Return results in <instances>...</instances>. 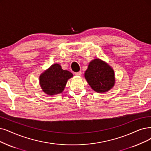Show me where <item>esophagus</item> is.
<instances>
[{"label": "esophagus", "instance_id": "esophagus-1", "mask_svg": "<svg viewBox=\"0 0 151 151\" xmlns=\"http://www.w3.org/2000/svg\"><path fill=\"white\" fill-rule=\"evenodd\" d=\"M75 75L77 76H81L82 75V72L81 71L79 72H76L75 73Z\"/></svg>", "mask_w": 151, "mask_h": 151}]
</instances>
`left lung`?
Masks as SVG:
<instances>
[{
	"label": "left lung",
	"instance_id": "1",
	"mask_svg": "<svg viewBox=\"0 0 151 151\" xmlns=\"http://www.w3.org/2000/svg\"><path fill=\"white\" fill-rule=\"evenodd\" d=\"M84 77L89 86L98 93L108 92L115 84L114 70L108 63L99 58L89 63Z\"/></svg>",
	"mask_w": 151,
	"mask_h": 151
}]
</instances>
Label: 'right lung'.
Masks as SVG:
<instances>
[{
	"label": "right lung",
	"instance_id": "1",
	"mask_svg": "<svg viewBox=\"0 0 151 151\" xmlns=\"http://www.w3.org/2000/svg\"><path fill=\"white\" fill-rule=\"evenodd\" d=\"M72 77L73 74L70 72L63 70L61 65L55 63L41 74L40 85L45 93L55 95L64 91L68 81Z\"/></svg>",
	"mask_w": 151,
	"mask_h": 151
}]
</instances>
